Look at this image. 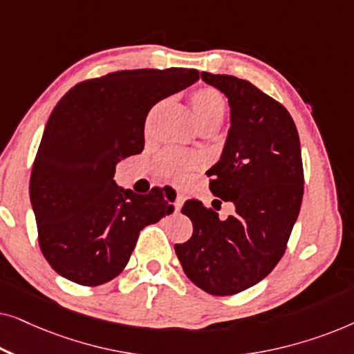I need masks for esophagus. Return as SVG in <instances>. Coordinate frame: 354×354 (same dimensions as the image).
Masks as SVG:
<instances>
[{"instance_id": "1", "label": "esophagus", "mask_w": 354, "mask_h": 354, "mask_svg": "<svg viewBox=\"0 0 354 354\" xmlns=\"http://www.w3.org/2000/svg\"><path fill=\"white\" fill-rule=\"evenodd\" d=\"M164 193H171V195H174V207H176L177 212L180 211L182 206H183V201H185V196H183V193L178 192L177 188H174V187H167L166 192H164Z\"/></svg>"}]
</instances>
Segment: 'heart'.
<instances>
[{
    "instance_id": "heart-1",
    "label": "heart",
    "mask_w": 354,
    "mask_h": 354,
    "mask_svg": "<svg viewBox=\"0 0 354 354\" xmlns=\"http://www.w3.org/2000/svg\"><path fill=\"white\" fill-rule=\"evenodd\" d=\"M190 104L195 114L196 122L201 129L217 127L224 119L227 103L224 95L212 86H200L193 90L190 95ZM203 164V156L200 153H182V151H166L158 159V169L162 176L171 178H180L193 169Z\"/></svg>"
}]
</instances>
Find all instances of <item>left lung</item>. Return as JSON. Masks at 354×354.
<instances>
[{
    "label": "left lung",
    "mask_w": 354,
    "mask_h": 354,
    "mask_svg": "<svg viewBox=\"0 0 354 354\" xmlns=\"http://www.w3.org/2000/svg\"><path fill=\"white\" fill-rule=\"evenodd\" d=\"M201 79L229 98L232 125L207 177L235 212L221 221L201 201H185L193 234L176 253L196 287L227 297L261 282L287 250L303 200L301 147L288 111L251 82L209 72Z\"/></svg>",
    "instance_id": "obj_1"
}]
</instances>
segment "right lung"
I'll list each match as a JSON object with an SVG mask.
<instances>
[{"label": "right lung", "mask_w": 354, "mask_h": 354, "mask_svg": "<svg viewBox=\"0 0 354 354\" xmlns=\"http://www.w3.org/2000/svg\"><path fill=\"white\" fill-rule=\"evenodd\" d=\"M200 79L196 69L118 71L84 80L55 106L30 176L38 243L62 277L85 287L127 266L140 230L174 211L153 188L115 185V164L140 154L145 120L158 101Z\"/></svg>", "instance_id": "add662e5"}]
</instances>
